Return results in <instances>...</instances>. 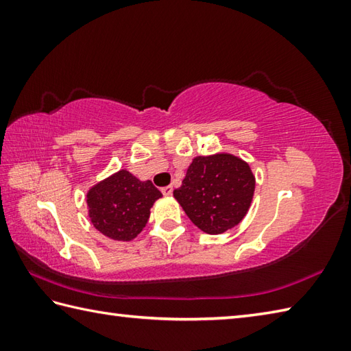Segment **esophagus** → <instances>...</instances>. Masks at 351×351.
Segmentation results:
<instances>
[{"label": "esophagus", "instance_id": "1", "mask_svg": "<svg viewBox=\"0 0 351 351\" xmlns=\"http://www.w3.org/2000/svg\"><path fill=\"white\" fill-rule=\"evenodd\" d=\"M161 193H162L164 196H170L171 193H173V187H171V185H167V187H162Z\"/></svg>", "mask_w": 351, "mask_h": 351}]
</instances>
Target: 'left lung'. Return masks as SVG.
Returning a JSON list of instances; mask_svg holds the SVG:
<instances>
[{
	"instance_id": "obj_1",
	"label": "left lung",
	"mask_w": 351,
	"mask_h": 351,
	"mask_svg": "<svg viewBox=\"0 0 351 351\" xmlns=\"http://www.w3.org/2000/svg\"><path fill=\"white\" fill-rule=\"evenodd\" d=\"M253 191L255 176L249 164L230 154H217L196 156L173 196L199 229L215 235L244 219Z\"/></svg>"
}]
</instances>
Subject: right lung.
Instances as JSON below:
<instances>
[{
	"label": "right lung",
	"instance_id": "1",
	"mask_svg": "<svg viewBox=\"0 0 351 351\" xmlns=\"http://www.w3.org/2000/svg\"><path fill=\"white\" fill-rule=\"evenodd\" d=\"M162 195L151 181H140L128 170H119L87 193L88 217L101 234L131 241L146 226L151 208Z\"/></svg>",
	"mask_w": 351,
	"mask_h": 351
}]
</instances>
